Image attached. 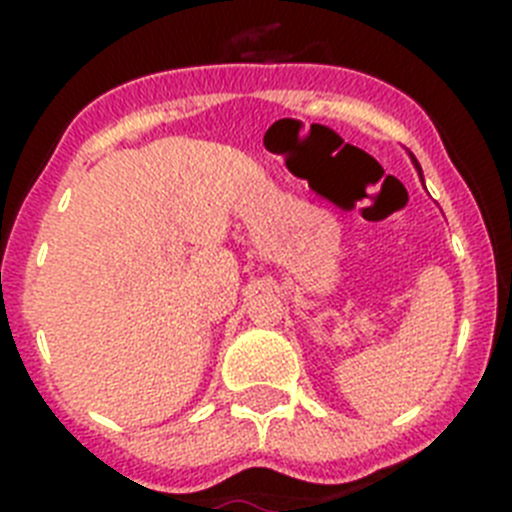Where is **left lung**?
Instances as JSON below:
<instances>
[{
  "instance_id": "obj_1",
  "label": "left lung",
  "mask_w": 512,
  "mask_h": 512,
  "mask_svg": "<svg viewBox=\"0 0 512 512\" xmlns=\"http://www.w3.org/2000/svg\"><path fill=\"white\" fill-rule=\"evenodd\" d=\"M413 161H415V158H413ZM415 166H418V164H415ZM418 169H420V166H418Z\"/></svg>"
}]
</instances>
